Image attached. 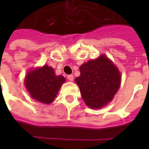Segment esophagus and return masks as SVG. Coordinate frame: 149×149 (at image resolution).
Returning <instances> with one entry per match:
<instances>
[{"label":"esophagus","mask_w":149,"mask_h":149,"mask_svg":"<svg viewBox=\"0 0 149 149\" xmlns=\"http://www.w3.org/2000/svg\"><path fill=\"white\" fill-rule=\"evenodd\" d=\"M67 78H68V81H73V76H72V75H68V76H67Z\"/></svg>","instance_id":"obj_1"}]
</instances>
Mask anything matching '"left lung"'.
<instances>
[{"label": "left lung", "mask_w": 149, "mask_h": 149, "mask_svg": "<svg viewBox=\"0 0 149 149\" xmlns=\"http://www.w3.org/2000/svg\"><path fill=\"white\" fill-rule=\"evenodd\" d=\"M81 75L75 79L84 103L91 109H101L113 99L121 76L119 69L104 55L90 60L80 67Z\"/></svg>", "instance_id": "left-lung-1"}]
</instances>
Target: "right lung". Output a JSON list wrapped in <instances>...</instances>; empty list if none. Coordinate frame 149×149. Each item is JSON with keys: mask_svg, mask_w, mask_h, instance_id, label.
Returning <instances> with one entry per match:
<instances>
[{"mask_svg": "<svg viewBox=\"0 0 149 149\" xmlns=\"http://www.w3.org/2000/svg\"><path fill=\"white\" fill-rule=\"evenodd\" d=\"M65 81L63 76H56L54 69L48 65L29 71L24 84L32 98L43 104H51Z\"/></svg>", "mask_w": 149, "mask_h": 149, "instance_id": "right-lung-1", "label": "right lung"}]
</instances>
